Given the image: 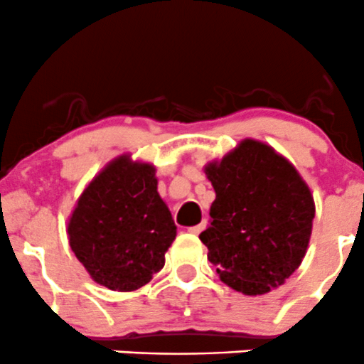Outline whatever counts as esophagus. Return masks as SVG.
<instances>
[{
  "label": "esophagus",
  "mask_w": 364,
  "mask_h": 364,
  "mask_svg": "<svg viewBox=\"0 0 364 364\" xmlns=\"http://www.w3.org/2000/svg\"><path fill=\"white\" fill-rule=\"evenodd\" d=\"M205 226H207V221H202L200 225H197V226H191V228H188V231L190 233H193V235H200L203 230H205Z\"/></svg>",
  "instance_id": "obj_1"
}]
</instances>
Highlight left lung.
<instances>
[{
    "label": "left lung",
    "instance_id": "1",
    "mask_svg": "<svg viewBox=\"0 0 364 364\" xmlns=\"http://www.w3.org/2000/svg\"><path fill=\"white\" fill-rule=\"evenodd\" d=\"M205 174L215 200L200 233L207 259L237 292L261 295L301 266L314 219V200L297 169L269 145L243 139Z\"/></svg>",
    "mask_w": 364,
    "mask_h": 364
}]
</instances>
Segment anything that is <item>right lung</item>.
<instances>
[{
	"instance_id": "1",
	"label": "right lung",
	"mask_w": 364,
	"mask_h": 364,
	"mask_svg": "<svg viewBox=\"0 0 364 364\" xmlns=\"http://www.w3.org/2000/svg\"><path fill=\"white\" fill-rule=\"evenodd\" d=\"M67 233L72 252L100 285L117 292L146 285L176 238L155 167L129 155L112 161L79 197Z\"/></svg>"
}]
</instances>
